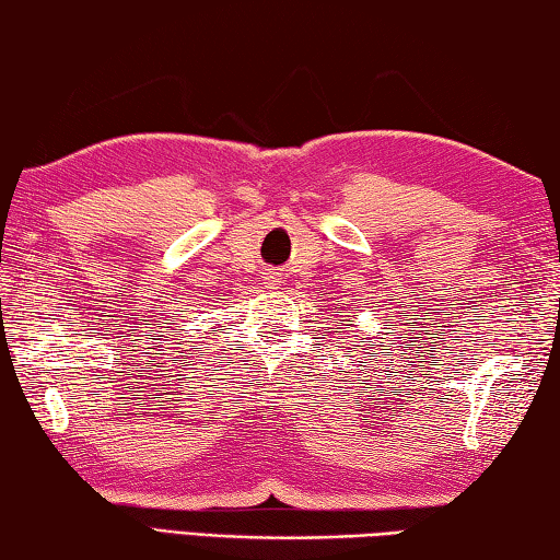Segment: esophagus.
I'll return each mask as SVG.
<instances>
[{
  "mask_svg": "<svg viewBox=\"0 0 560 560\" xmlns=\"http://www.w3.org/2000/svg\"><path fill=\"white\" fill-rule=\"evenodd\" d=\"M264 283H267V289H279L281 287L279 271L277 269H267V273H264Z\"/></svg>",
  "mask_w": 560,
  "mask_h": 560,
  "instance_id": "obj_1",
  "label": "esophagus"
}]
</instances>
